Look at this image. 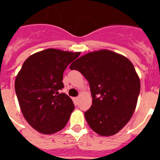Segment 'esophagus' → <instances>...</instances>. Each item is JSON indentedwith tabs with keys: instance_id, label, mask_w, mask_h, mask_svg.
Listing matches in <instances>:
<instances>
[{
	"instance_id": "1",
	"label": "esophagus",
	"mask_w": 160,
	"mask_h": 160,
	"mask_svg": "<svg viewBox=\"0 0 160 160\" xmlns=\"http://www.w3.org/2000/svg\"><path fill=\"white\" fill-rule=\"evenodd\" d=\"M79 98H79V97H76V98H73V101L75 102L76 104H78V103Z\"/></svg>"
}]
</instances>
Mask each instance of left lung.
Wrapping results in <instances>:
<instances>
[{"label":"left lung","mask_w":160,"mask_h":160,"mask_svg":"<svg viewBox=\"0 0 160 160\" xmlns=\"http://www.w3.org/2000/svg\"><path fill=\"white\" fill-rule=\"evenodd\" d=\"M90 84L92 105L84 114L90 128L112 136L130 121L136 108L140 80L131 61L108 49L90 52L72 63Z\"/></svg>","instance_id":"8db88e82"}]
</instances>
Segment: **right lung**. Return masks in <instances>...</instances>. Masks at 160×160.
<instances>
[{"label": "right lung", "mask_w": 160, "mask_h": 160, "mask_svg": "<svg viewBox=\"0 0 160 160\" xmlns=\"http://www.w3.org/2000/svg\"><path fill=\"white\" fill-rule=\"evenodd\" d=\"M80 52L47 49L29 56L15 79V91L24 118L33 129L52 135L67 124L74 105L66 94L63 72Z\"/></svg>", "instance_id": "add662e5"}]
</instances>
